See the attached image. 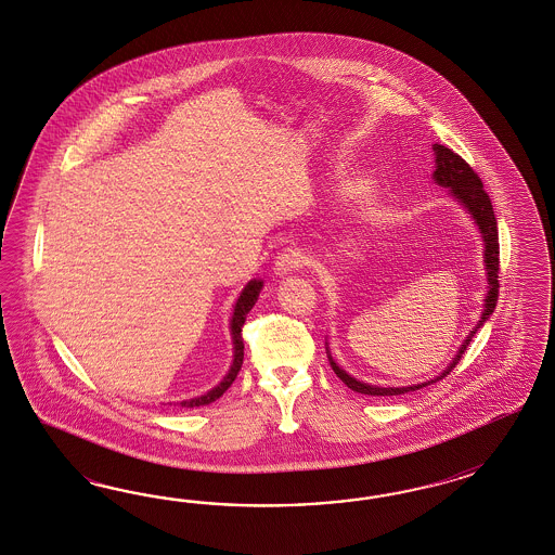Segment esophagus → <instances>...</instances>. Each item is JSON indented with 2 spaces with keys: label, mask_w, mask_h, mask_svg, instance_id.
<instances>
[{
  "label": "esophagus",
  "mask_w": 555,
  "mask_h": 555,
  "mask_svg": "<svg viewBox=\"0 0 555 555\" xmlns=\"http://www.w3.org/2000/svg\"><path fill=\"white\" fill-rule=\"evenodd\" d=\"M305 267V256L297 248H285L274 260V272L279 276H286L291 272H297Z\"/></svg>",
  "instance_id": "1"
}]
</instances>
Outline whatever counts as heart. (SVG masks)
I'll list each match as a JSON object with an SVG mask.
<instances>
[{"label":"heart","instance_id":"1","mask_svg":"<svg viewBox=\"0 0 555 555\" xmlns=\"http://www.w3.org/2000/svg\"><path fill=\"white\" fill-rule=\"evenodd\" d=\"M358 191H362V186H360V189H358Z\"/></svg>","mask_w":555,"mask_h":555}]
</instances>
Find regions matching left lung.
Listing matches in <instances>:
<instances>
[{"mask_svg":"<svg viewBox=\"0 0 555 555\" xmlns=\"http://www.w3.org/2000/svg\"><path fill=\"white\" fill-rule=\"evenodd\" d=\"M434 152H436V172H434V179H436L437 185L448 186L452 189V195H454L457 202L462 203L468 211H470L472 218L476 221L480 234L485 237V262H487V274H488V295L485 299V311H482V318L478 321V325L470 332V336L466 337V341L462 344L460 352L454 358V362L443 370L437 378L429 380V383H421L415 387H399V388H383L372 387L366 383H360L356 380L353 376H350L346 370L339 369L336 362L332 360V356L327 353L330 358V364L337 374V378L346 385L348 388H352L360 395H370V397H392V395H404L409 390H420V388L427 387V385H434L437 380L446 378L452 370L455 369V364L460 362L462 353L466 352L468 344L472 341L474 334L485 325V321L492 315L496 301H499V267H501V260H499V228H496V218H494V209H492V203L488 197L485 185L480 181V177L474 172V168L460 156L455 154L452 149L448 146H441V144H434Z\"/></svg>","mask_w":555,"mask_h":555,"instance_id":"1","label":"left lung"}]
</instances>
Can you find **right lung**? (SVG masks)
I'll return each mask as SVG.
<instances>
[{
	"mask_svg": "<svg viewBox=\"0 0 555 555\" xmlns=\"http://www.w3.org/2000/svg\"><path fill=\"white\" fill-rule=\"evenodd\" d=\"M260 288H262V283H260V281H250V283L246 285V288L242 291V295H240L237 302H235L234 318H232L234 364H232V369L228 372V376L219 383L218 387L211 388L207 395H202V397L191 399V401H183L181 406H202V404L214 403V401H218L219 397H221L228 388L232 387V383H234L237 372L242 369V362H244V337H242V327H244L246 315L250 313L254 302H256L258 295H260Z\"/></svg>",
	"mask_w": 555,
	"mask_h": 555,
	"instance_id": "right-lung-1",
	"label": "right lung"
}]
</instances>
